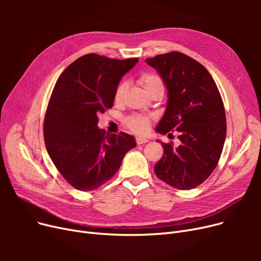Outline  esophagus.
<instances>
[{"instance_id":"1","label":"esophagus","mask_w":261,"mask_h":261,"mask_svg":"<svg viewBox=\"0 0 261 261\" xmlns=\"http://www.w3.org/2000/svg\"><path fill=\"white\" fill-rule=\"evenodd\" d=\"M149 141L147 139H144V138H136V144L138 145H142V144H146L148 143Z\"/></svg>"}]
</instances>
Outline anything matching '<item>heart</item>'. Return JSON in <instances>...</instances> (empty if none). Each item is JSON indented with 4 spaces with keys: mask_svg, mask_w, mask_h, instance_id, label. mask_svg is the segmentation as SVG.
Returning <instances> with one entry per match:
<instances>
[{
    "mask_svg": "<svg viewBox=\"0 0 261 261\" xmlns=\"http://www.w3.org/2000/svg\"><path fill=\"white\" fill-rule=\"evenodd\" d=\"M139 84L144 88L145 92L148 94L153 90H161L164 91V84L162 78L152 73H144L139 77ZM126 91V84H120L114 95L115 102H120L122 99L123 93ZM126 125L128 128L138 134H145L150 129V118L146 115L141 114H133L129 116L126 120Z\"/></svg>",
    "mask_w": 261,
    "mask_h": 261,
    "instance_id": "heart-1",
    "label": "heart"
}]
</instances>
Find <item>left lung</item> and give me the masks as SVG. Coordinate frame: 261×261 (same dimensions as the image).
<instances>
[{"mask_svg": "<svg viewBox=\"0 0 261 261\" xmlns=\"http://www.w3.org/2000/svg\"><path fill=\"white\" fill-rule=\"evenodd\" d=\"M146 62L158 71L168 93L166 111L155 130L168 135L177 131L180 140L177 146L161 142L164 154L154 172L174 188H195L212 174L222 153L226 118L220 92L206 68L180 51Z\"/></svg>", "mask_w": 261, "mask_h": 261, "instance_id": "8db88e82", "label": "left lung"}]
</instances>
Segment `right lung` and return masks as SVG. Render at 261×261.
Listing matches in <instances>:
<instances>
[{
    "mask_svg": "<svg viewBox=\"0 0 261 261\" xmlns=\"http://www.w3.org/2000/svg\"><path fill=\"white\" fill-rule=\"evenodd\" d=\"M138 58L111 59L88 54L68 65L53 90L44 118V142L65 181L81 191L105 184L136 146L132 135L109 134L98 115L113 107L121 77Z\"/></svg>",
    "mask_w": 261,
    "mask_h": 261,
    "instance_id": "right-lung-1",
    "label": "right lung"
}]
</instances>
